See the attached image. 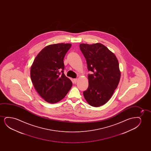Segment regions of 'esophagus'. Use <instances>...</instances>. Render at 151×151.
Listing matches in <instances>:
<instances>
[{"instance_id": "obj_1", "label": "esophagus", "mask_w": 151, "mask_h": 151, "mask_svg": "<svg viewBox=\"0 0 151 151\" xmlns=\"http://www.w3.org/2000/svg\"><path fill=\"white\" fill-rule=\"evenodd\" d=\"M77 79L75 78L73 79V82H74V83H77Z\"/></svg>"}]
</instances>
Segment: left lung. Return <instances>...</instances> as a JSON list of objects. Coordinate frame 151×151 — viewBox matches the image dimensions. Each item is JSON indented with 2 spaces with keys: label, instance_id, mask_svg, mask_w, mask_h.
Here are the masks:
<instances>
[{
  "label": "left lung",
  "instance_id": "8db88e82",
  "mask_svg": "<svg viewBox=\"0 0 151 151\" xmlns=\"http://www.w3.org/2000/svg\"><path fill=\"white\" fill-rule=\"evenodd\" d=\"M80 50L86 59L89 86L83 94L89 105L99 107L106 103L120 81L121 73L118 59L101 43L81 44Z\"/></svg>",
  "mask_w": 151,
  "mask_h": 151
}]
</instances>
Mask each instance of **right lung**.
<instances>
[{"mask_svg": "<svg viewBox=\"0 0 151 151\" xmlns=\"http://www.w3.org/2000/svg\"><path fill=\"white\" fill-rule=\"evenodd\" d=\"M70 44H52L44 48L34 60L30 70L31 81L45 101L56 103L63 99L72 86L64 74L63 60Z\"/></svg>", "mask_w": 151, "mask_h": 151, "instance_id": "add662e5", "label": "right lung"}]
</instances>
